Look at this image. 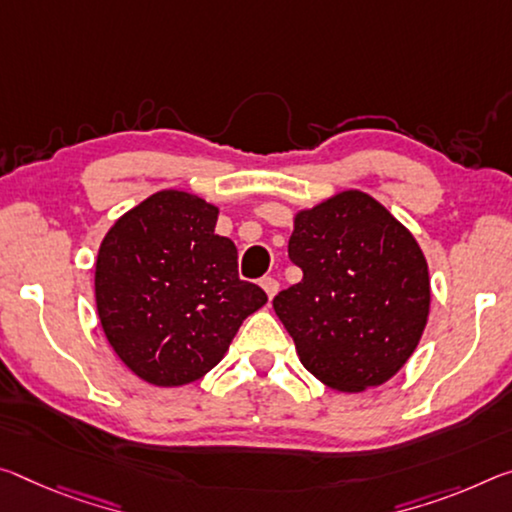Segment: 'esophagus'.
<instances>
[{"mask_svg": "<svg viewBox=\"0 0 512 512\" xmlns=\"http://www.w3.org/2000/svg\"><path fill=\"white\" fill-rule=\"evenodd\" d=\"M259 285H262V289L266 291V296H269V298H273L275 294H278V289H280V282L275 280V278H262V282H259Z\"/></svg>", "mask_w": 512, "mask_h": 512, "instance_id": "1", "label": "esophagus"}]
</instances>
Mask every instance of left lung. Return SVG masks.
<instances>
[{
	"mask_svg": "<svg viewBox=\"0 0 512 512\" xmlns=\"http://www.w3.org/2000/svg\"><path fill=\"white\" fill-rule=\"evenodd\" d=\"M289 259L298 285L273 298L303 367L339 392L387 383L421 339L431 305L415 237L362 191L298 212Z\"/></svg>",
	"mask_w": 512,
	"mask_h": 512,
	"instance_id": "1",
	"label": "left lung"
}]
</instances>
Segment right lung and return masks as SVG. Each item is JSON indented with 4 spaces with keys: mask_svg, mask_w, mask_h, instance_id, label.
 I'll return each instance as SVG.
<instances>
[{
    "mask_svg": "<svg viewBox=\"0 0 512 512\" xmlns=\"http://www.w3.org/2000/svg\"><path fill=\"white\" fill-rule=\"evenodd\" d=\"M218 209L159 191L104 237L95 303L104 335L145 383L177 387L214 369L246 316L266 303L239 278L237 246L214 232Z\"/></svg>",
    "mask_w": 512,
    "mask_h": 512,
    "instance_id": "obj_1",
    "label": "right lung"
}]
</instances>
